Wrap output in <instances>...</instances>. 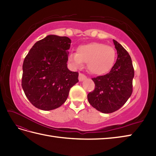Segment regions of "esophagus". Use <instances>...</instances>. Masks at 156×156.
I'll return each instance as SVG.
<instances>
[{
  "mask_svg": "<svg viewBox=\"0 0 156 156\" xmlns=\"http://www.w3.org/2000/svg\"><path fill=\"white\" fill-rule=\"evenodd\" d=\"M86 79H87V76H86L85 75L82 74H79V77H78L79 81L82 82V81L86 80Z\"/></svg>",
  "mask_w": 156,
  "mask_h": 156,
  "instance_id": "34e87169",
  "label": "esophagus"
}]
</instances>
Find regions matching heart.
<instances>
[{
  "label": "heart",
  "mask_w": 156,
  "mask_h": 156,
  "mask_svg": "<svg viewBox=\"0 0 156 156\" xmlns=\"http://www.w3.org/2000/svg\"><path fill=\"white\" fill-rule=\"evenodd\" d=\"M115 59L116 51L113 48L98 42L80 45L77 54L72 53L68 56V61L74 67L80 68L84 63H87L88 71L96 76L110 72Z\"/></svg>",
  "instance_id": "obj_1"
}]
</instances>
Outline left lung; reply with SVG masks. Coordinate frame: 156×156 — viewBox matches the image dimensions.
Wrapping results in <instances>:
<instances>
[{
    "label": "left lung",
    "mask_w": 156,
    "mask_h": 156,
    "mask_svg": "<svg viewBox=\"0 0 156 156\" xmlns=\"http://www.w3.org/2000/svg\"><path fill=\"white\" fill-rule=\"evenodd\" d=\"M117 59L108 74L92 78L94 90L87 97L92 107L103 113H111L127 101L133 92L134 69L131 58L126 49L113 39Z\"/></svg>",
    "instance_id": "obj_1"
}]
</instances>
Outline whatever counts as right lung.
I'll return each instance as SVG.
<instances>
[{"label":"right lung","instance_id":"add662e5","mask_svg":"<svg viewBox=\"0 0 156 156\" xmlns=\"http://www.w3.org/2000/svg\"><path fill=\"white\" fill-rule=\"evenodd\" d=\"M71 42L68 37L49 35L36 42L25 57L22 87L36 108L50 111L59 107L78 82V73L67 66Z\"/></svg>","mask_w":156,"mask_h":156}]
</instances>
